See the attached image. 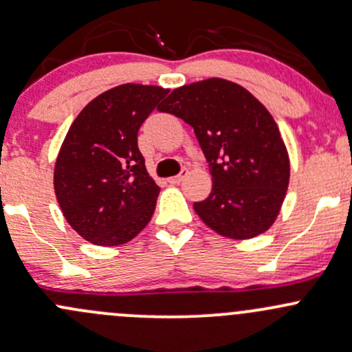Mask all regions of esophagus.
<instances>
[{"label": "esophagus", "instance_id": "esophagus-1", "mask_svg": "<svg viewBox=\"0 0 352 352\" xmlns=\"http://www.w3.org/2000/svg\"><path fill=\"white\" fill-rule=\"evenodd\" d=\"M187 173H188L187 170L184 168L182 172L179 173V175H173V177H170V179H168V182H170V184H180V182H182L184 179H186V177H187Z\"/></svg>", "mask_w": 352, "mask_h": 352}]
</instances>
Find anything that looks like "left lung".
Wrapping results in <instances>:
<instances>
[{"instance_id": "left-lung-1", "label": "left lung", "mask_w": 352, "mask_h": 352, "mask_svg": "<svg viewBox=\"0 0 352 352\" xmlns=\"http://www.w3.org/2000/svg\"><path fill=\"white\" fill-rule=\"evenodd\" d=\"M194 128L212 190L194 209L204 223L232 239H250L275 223L290 180V162L268 109L226 79L182 86L158 106Z\"/></svg>"}]
</instances>
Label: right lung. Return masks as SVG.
I'll list each match as a JSON object with an SVG mask.
<instances>
[{
	"label": "right lung",
	"instance_id": "1",
	"mask_svg": "<svg viewBox=\"0 0 352 352\" xmlns=\"http://www.w3.org/2000/svg\"><path fill=\"white\" fill-rule=\"evenodd\" d=\"M166 94L158 86L113 87L69 128L54 187L65 219L86 241L118 246L150 223L160 187L146 172L138 129Z\"/></svg>",
	"mask_w": 352,
	"mask_h": 352
}]
</instances>
